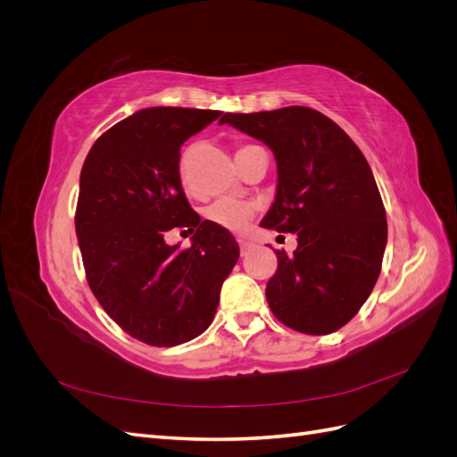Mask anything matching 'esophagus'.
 Masks as SVG:
<instances>
[{
    "label": "esophagus",
    "mask_w": 457,
    "mask_h": 457,
    "mask_svg": "<svg viewBox=\"0 0 457 457\" xmlns=\"http://www.w3.org/2000/svg\"><path fill=\"white\" fill-rule=\"evenodd\" d=\"M238 244H240V250H242V253H245V252L250 250V247L253 245L250 240H238Z\"/></svg>",
    "instance_id": "34e87169"
}]
</instances>
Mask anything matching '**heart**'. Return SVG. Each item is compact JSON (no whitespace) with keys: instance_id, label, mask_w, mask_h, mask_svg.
Returning <instances> with one entry per match:
<instances>
[{"instance_id":"obj_1","label":"heart","mask_w":457,"mask_h":457,"mask_svg":"<svg viewBox=\"0 0 457 457\" xmlns=\"http://www.w3.org/2000/svg\"><path fill=\"white\" fill-rule=\"evenodd\" d=\"M181 177L187 183L185 175V160H181ZM253 215V204L238 200V198H219L217 202L205 207V219L212 220L213 225L225 228L228 232L240 234L247 228V223Z\"/></svg>"}]
</instances>
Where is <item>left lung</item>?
<instances>
[{"mask_svg": "<svg viewBox=\"0 0 457 457\" xmlns=\"http://www.w3.org/2000/svg\"><path fill=\"white\" fill-rule=\"evenodd\" d=\"M220 123L265 143L276 160V195L261 225L295 232L267 284L274 316L301 334L347 324L381 272L386 215L364 154L334 120L307 106L225 114Z\"/></svg>", "mask_w": 457, "mask_h": 457, "instance_id": "obj_1", "label": "left lung"}]
</instances>
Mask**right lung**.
I'll list each match as a JSON object with an SVG mask.
<instances>
[{
  "instance_id": "right-lung-1",
  "label": "right lung",
  "mask_w": 457,
  "mask_h": 457,
  "mask_svg": "<svg viewBox=\"0 0 457 457\" xmlns=\"http://www.w3.org/2000/svg\"><path fill=\"white\" fill-rule=\"evenodd\" d=\"M219 116L137 110L96 139L81 168L76 237L91 292L121 329L154 347L204 334L240 257L228 230L192 210L179 173L183 143ZM171 228L195 234L188 251L164 244Z\"/></svg>"
}]
</instances>
